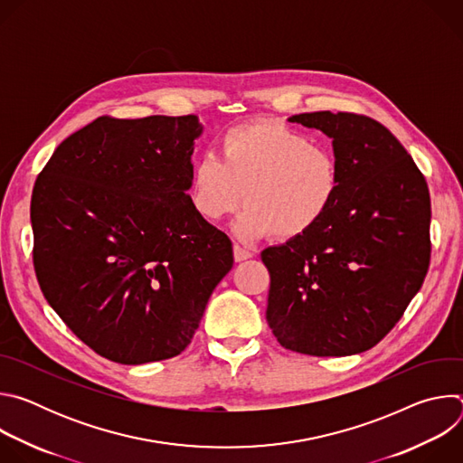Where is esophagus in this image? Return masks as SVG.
<instances>
[{"mask_svg": "<svg viewBox=\"0 0 463 463\" xmlns=\"http://www.w3.org/2000/svg\"><path fill=\"white\" fill-rule=\"evenodd\" d=\"M232 252H234V260H236V261H243V260H249V258L252 256V252H250L249 249H245V247H241V245H238V243H234Z\"/></svg>", "mask_w": 463, "mask_h": 463, "instance_id": "1", "label": "esophagus"}]
</instances>
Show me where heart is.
Masks as SVG:
<instances>
[{
  "label": "heart",
  "instance_id": "heart-1",
  "mask_svg": "<svg viewBox=\"0 0 463 463\" xmlns=\"http://www.w3.org/2000/svg\"><path fill=\"white\" fill-rule=\"evenodd\" d=\"M220 157L194 165L190 200L209 222L236 213V234L258 240L269 234L291 240L315 229L334 207L341 170L334 150L279 122L231 128Z\"/></svg>",
  "mask_w": 463,
  "mask_h": 463
}]
</instances>
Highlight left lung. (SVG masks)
Here are the masks:
<instances>
[{"mask_svg":"<svg viewBox=\"0 0 463 463\" xmlns=\"http://www.w3.org/2000/svg\"><path fill=\"white\" fill-rule=\"evenodd\" d=\"M288 120L332 139L341 188L315 229L261 252L271 277L268 324L298 354H361L402 318L427 275V181L377 120L343 111Z\"/></svg>","mask_w":463,"mask_h":463,"instance_id":"obj_1","label":"left lung"}]
</instances>
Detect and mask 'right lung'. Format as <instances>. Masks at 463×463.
Wrapping results in <instances>:
<instances>
[{
    "instance_id": "add662e5",
    "label": "right lung",
    "mask_w": 463,
    "mask_h": 463,
    "mask_svg": "<svg viewBox=\"0 0 463 463\" xmlns=\"http://www.w3.org/2000/svg\"><path fill=\"white\" fill-rule=\"evenodd\" d=\"M195 115L99 117L51 156L31 202L49 306L99 355H179L231 271L232 243L188 195Z\"/></svg>"
}]
</instances>
